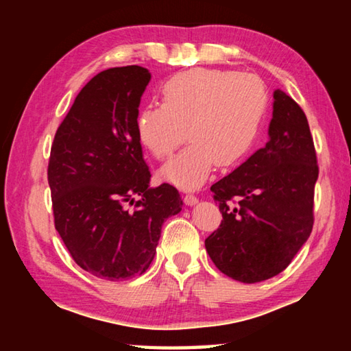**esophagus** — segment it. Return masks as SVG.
<instances>
[{
	"instance_id": "34e87169",
	"label": "esophagus",
	"mask_w": 351,
	"mask_h": 351,
	"mask_svg": "<svg viewBox=\"0 0 351 351\" xmlns=\"http://www.w3.org/2000/svg\"><path fill=\"white\" fill-rule=\"evenodd\" d=\"M184 203H186L187 206H195L198 203V198L192 193H186V195H184Z\"/></svg>"
}]
</instances>
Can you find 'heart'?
<instances>
[{"mask_svg":"<svg viewBox=\"0 0 351 351\" xmlns=\"http://www.w3.org/2000/svg\"><path fill=\"white\" fill-rule=\"evenodd\" d=\"M162 105L136 117V136L156 159L169 158L187 133L190 144L161 169L162 180L181 189L203 184L210 171L239 164L251 152L268 108V94L247 74L190 69L161 88Z\"/></svg>","mask_w":351,"mask_h":351,"instance_id":"1","label":"heart"}]
</instances>
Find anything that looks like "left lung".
I'll return each mask as SVG.
<instances>
[{"label":"left lung","mask_w":351,"mask_h":351,"mask_svg":"<svg viewBox=\"0 0 351 351\" xmlns=\"http://www.w3.org/2000/svg\"><path fill=\"white\" fill-rule=\"evenodd\" d=\"M269 141L213 184L223 221L204 245L217 268L257 283L287 268L313 230L319 167L305 112L274 91Z\"/></svg>","instance_id":"left-lung-1"}]
</instances>
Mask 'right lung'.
<instances>
[{
    "label": "right lung",
    "instance_id": "1",
    "mask_svg": "<svg viewBox=\"0 0 351 351\" xmlns=\"http://www.w3.org/2000/svg\"><path fill=\"white\" fill-rule=\"evenodd\" d=\"M150 79L148 69L136 64L93 77L51 147L47 182L57 232L82 269L110 282L144 274L164 219L182 207L173 186L150 187L136 136Z\"/></svg>",
    "mask_w": 351,
    "mask_h": 351
}]
</instances>
